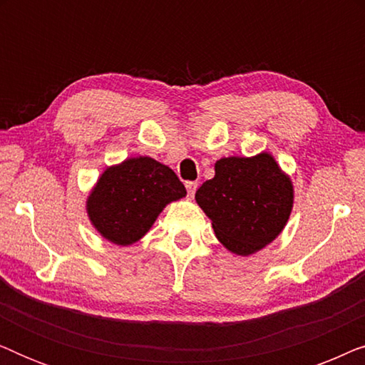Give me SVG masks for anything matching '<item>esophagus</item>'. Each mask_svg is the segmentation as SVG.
Here are the masks:
<instances>
[{
    "instance_id": "obj_1",
    "label": "esophagus",
    "mask_w": 365,
    "mask_h": 365,
    "mask_svg": "<svg viewBox=\"0 0 365 365\" xmlns=\"http://www.w3.org/2000/svg\"><path fill=\"white\" fill-rule=\"evenodd\" d=\"M186 189H187V194L189 196H194V192H196V189H197V182H192V181H189V182H186Z\"/></svg>"
}]
</instances>
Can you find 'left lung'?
Listing matches in <instances>:
<instances>
[{
	"label": "left lung",
	"mask_w": 365,
	"mask_h": 365,
	"mask_svg": "<svg viewBox=\"0 0 365 365\" xmlns=\"http://www.w3.org/2000/svg\"><path fill=\"white\" fill-rule=\"evenodd\" d=\"M212 179L196 191V202L211 219L217 241L247 257L271 244L286 227L294 206L291 176L271 153L221 158Z\"/></svg>",
	"instance_id": "obj_1"
}]
</instances>
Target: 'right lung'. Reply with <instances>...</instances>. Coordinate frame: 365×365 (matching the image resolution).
Returning <instances> with one entry per match:
<instances>
[{
    "instance_id": "1",
    "label": "right lung",
    "mask_w": 365,
    "mask_h": 365,
    "mask_svg": "<svg viewBox=\"0 0 365 365\" xmlns=\"http://www.w3.org/2000/svg\"><path fill=\"white\" fill-rule=\"evenodd\" d=\"M186 197V187L166 164L149 156L128 158L108 166L86 199L93 227L116 246L146 236L163 209Z\"/></svg>"
}]
</instances>
